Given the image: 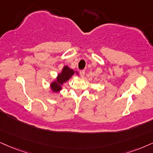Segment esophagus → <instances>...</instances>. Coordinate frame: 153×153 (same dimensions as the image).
<instances>
[{"label": "esophagus", "mask_w": 153, "mask_h": 153, "mask_svg": "<svg viewBox=\"0 0 153 153\" xmlns=\"http://www.w3.org/2000/svg\"><path fill=\"white\" fill-rule=\"evenodd\" d=\"M79 74H80L81 77H84V74H85V71H84V70H81L79 71Z\"/></svg>", "instance_id": "34e87169"}]
</instances>
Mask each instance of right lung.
Masks as SVG:
<instances>
[{
  "label": "right lung",
  "instance_id": "obj_1",
  "mask_svg": "<svg viewBox=\"0 0 153 153\" xmlns=\"http://www.w3.org/2000/svg\"><path fill=\"white\" fill-rule=\"evenodd\" d=\"M76 73L79 74L78 71L73 70L70 67L65 65L62 68V71L57 74L54 79L50 83V88L52 93H59L63 88V84L69 80V79Z\"/></svg>",
  "mask_w": 153,
  "mask_h": 153
}]
</instances>
